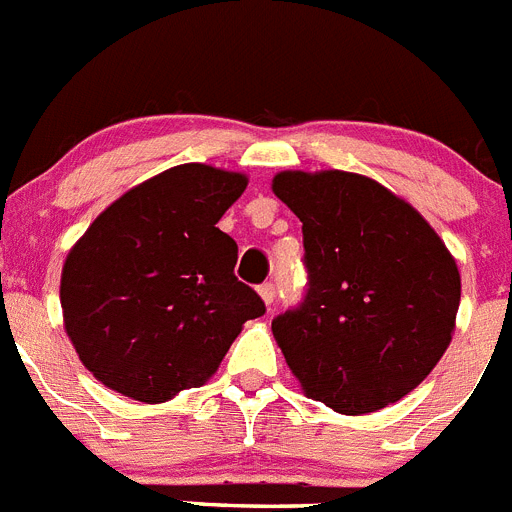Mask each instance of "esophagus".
Masks as SVG:
<instances>
[{
  "label": "esophagus",
  "instance_id": "34e87169",
  "mask_svg": "<svg viewBox=\"0 0 512 512\" xmlns=\"http://www.w3.org/2000/svg\"><path fill=\"white\" fill-rule=\"evenodd\" d=\"M257 293H260V298L265 300V305L275 303V285H272V283L260 285V290H257Z\"/></svg>",
  "mask_w": 512,
  "mask_h": 512
}]
</instances>
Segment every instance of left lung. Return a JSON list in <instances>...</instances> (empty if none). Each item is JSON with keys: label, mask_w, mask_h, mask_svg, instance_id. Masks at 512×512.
I'll return each mask as SVG.
<instances>
[{"label": "left lung", "mask_w": 512, "mask_h": 512, "mask_svg": "<svg viewBox=\"0 0 512 512\" xmlns=\"http://www.w3.org/2000/svg\"><path fill=\"white\" fill-rule=\"evenodd\" d=\"M303 222L308 290L272 321L305 394L369 414L417 389L447 351L460 270L427 219L379 181L348 171L272 179Z\"/></svg>", "instance_id": "1"}]
</instances>
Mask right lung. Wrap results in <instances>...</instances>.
Instances as JSON below:
<instances>
[{"label":"right lung","mask_w":512,"mask_h":512,"mask_svg":"<svg viewBox=\"0 0 512 512\" xmlns=\"http://www.w3.org/2000/svg\"><path fill=\"white\" fill-rule=\"evenodd\" d=\"M247 176L181 164L98 214L62 265L65 331L85 369L159 404L202 386L265 303L234 278L237 242L217 227Z\"/></svg>","instance_id":"add662e5"}]
</instances>
